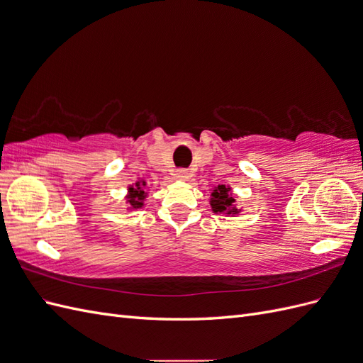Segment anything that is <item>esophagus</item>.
<instances>
[{
  "label": "esophagus",
  "instance_id": "esophagus-1",
  "mask_svg": "<svg viewBox=\"0 0 363 363\" xmlns=\"http://www.w3.org/2000/svg\"><path fill=\"white\" fill-rule=\"evenodd\" d=\"M175 179L177 180H188L189 179V171L188 169H183V168H180V169H177L175 171Z\"/></svg>",
  "mask_w": 363,
  "mask_h": 363
}]
</instances>
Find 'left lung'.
I'll return each instance as SVG.
<instances>
[{"label": "left lung", "instance_id": "8db88e82", "mask_svg": "<svg viewBox=\"0 0 363 363\" xmlns=\"http://www.w3.org/2000/svg\"><path fill=\"white\" fill-rule=\"evenodd\" d=\"M212 212L215 215H225V216H236L242 212V207H238L236 196L232 188L227 184H218L212 189L211 201Z\"/></svg>", "mask_w": 363, "mask_h": 363}]
</instances>
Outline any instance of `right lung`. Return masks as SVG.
Masks as SVG:
<instances>
[{
  "instance_id": "right-lung-1",
  "label": "right lung",
  "mask_w": 363,
  "mask_h": 363,
  "mask_svg": "<svg viewBox=\"0 0 363 363\" xmlns=\"http://www.w3.org/2000/svg\"><path fill=\"white\" fill-rule=\"evenodd\" d=\"M144 180H138L133 184H128L127 195H125V204L127 211H136V208H142L145 206V199L148 196V192L144 191L145 188Z\"/></svg>"
}]
</instances>
